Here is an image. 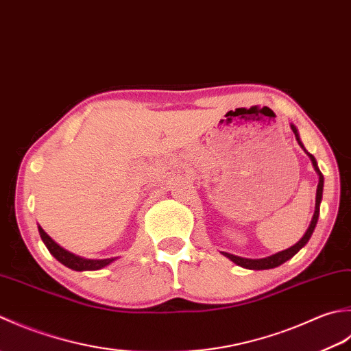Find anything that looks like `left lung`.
Listing matches in <instances>:
<instances>
[{
  "label": "left lung",
  "instance_id": "obj_1",
  "mask_svg": "<svg viewBox=\"0 0 351 351\" xmlns=\"http://www.w3.org/2000/svg\"><path fill=\"white\" fill-rule=\"evenodd\" d=\"M291 128H292V132H294V134H295V139H297V142L300 144V147H302V148L304 149V147H303V144H302V141H300V136H298V132H297L295 125L291 124ZM304 152H306V149H304ZM306 153H307V152H306ZM307 156L311 157L312 165H313V168H315L317 174L319 176V182H318V188H317L315 212H313L312 221H311L309 227H307L306 233L303 234V238L300 239L295 245H292L291 248L283 250V252H278V253H276V254H273V256L263 257V259H245V257H239V256H234V254L224 253V252H223V254H224L226 257H228V259H230L232 262H234L236 265L244 267V268H247V269H271V268H276V267H278V265H282V263H285L286 261H289L292 256H295V254L300 252V250H302V248L307 244V241L311 239V236H312L313 230H315V226H317V223H318V217H319V204H321V199H323L324 177H323V174H321V171H319V168H318V165H317L315 157H313V156L309 154V153H307Z\"/></svg>",
  "mask_w": 351,
  "mask_h": 351
}]
</instances>
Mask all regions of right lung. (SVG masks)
Wrapping results in <instances>:
<instances>
[{"mask_svg": "<svg viewBox=\"0 0 351 351\" xmlns=\"http://www.w3.org/2000/svg\"><path fill=\"white\" fill-rule=\"evenodd\" d=\"M38 228H39V234H40L42 241H44V244L48 248V252L51 253L60 263H63V265L71 268V269H75V271L101 269L117 259V257H110V259H84V257L75 256L73 253L66 252V250L62 248L59 244H56V242L49 238V236L44 232V228H42L40 226Z\"/></svg>", "mask_w": 351, "mask_h": 351, "instance_id": "obj_1", "label": "right lung"}]
</instances>
